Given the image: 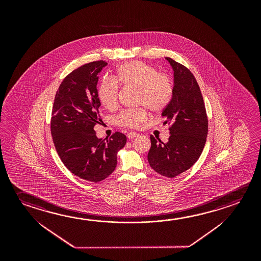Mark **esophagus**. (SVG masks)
Segmentation results:
<instances>
[{
	"label": "esophagus",
	"instance_id": "34e87169",
	"mask_svg": "<svg viewBox=\"0 0 261 261\" xmlns=\"http://www.w3.org/2000/svg\"><path fill=\"white\" fill-rule=\"evenodd\" d=\"M138 136H139V134H137V133L136 132H130L127 134L128 139H133V138L138 137Z\"/></svg>",
	"mask_w": 261,
	"mask_h": 261
}]
</instances>
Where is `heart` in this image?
Masks as SVG:
<instances>
[{
	"label": "heart",
	"mask_w": 261,
	"mask_h": 261,
	"mask_svg": "<svg viewBox=\"0 0 261 261\" xmlns=\"http://www.w3.org/2000/svg\"><path fill=\"white\" fill-rule=\"evenodd\" d=\"M124 87L138 90V103L145 106L154 113L163 111L169 105L173 95L171 79L165 73H158V69L144 62H128L116 68L115 81L105 79L98 87V98L108 110H114L118 105L117 84ZM145 108L124 110L116 118L119 125L138 127L147 118Z\"/></svg>",
	"instance_id": "heart-1"
}]
</instances>
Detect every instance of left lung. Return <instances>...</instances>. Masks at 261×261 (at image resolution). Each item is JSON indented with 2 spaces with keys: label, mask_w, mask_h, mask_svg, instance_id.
Here are the masks:
<instances>
[{
  "label": "left lung",
  "mask_w": 261,
  "mask_h": 261,
  "mask_svg": "<svg viewBox=\"0 0 261 261\" xmlns=\"http://www.w3.org/2000/svg\"><path fill=\"white\" fill-rule=\"evenodd\" d=\"M174 71L171 101L162 112L164 124H170L167 143L150 136L147 159L158 174L175 177L192 167L205 146L208 123L200 88L183 64L166 57Z\"/></svg>",
  "instance_id": "8db88e82"
}]
</instances>
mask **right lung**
<instances>
[{
    "instance_id": "add662e5",
    "label": "right lung",
    "mask_w": 261,
    "mask_h": 261,
    "mask_svg": "<svg viewBox=\"0 0 261 261\" xmlns=\"http://www.w3.org/2000/svg\"><path fill=\"white\" fill-rule=\"evenodd\" d=\"M107 65L95 61L69 73L56 92L51 111V137L62 162L73 175L94 183L114 172L117 153L126 143L122 133L106 141L94 131L101 120L98 74Z\"/></svg>"
}]
</instances>
